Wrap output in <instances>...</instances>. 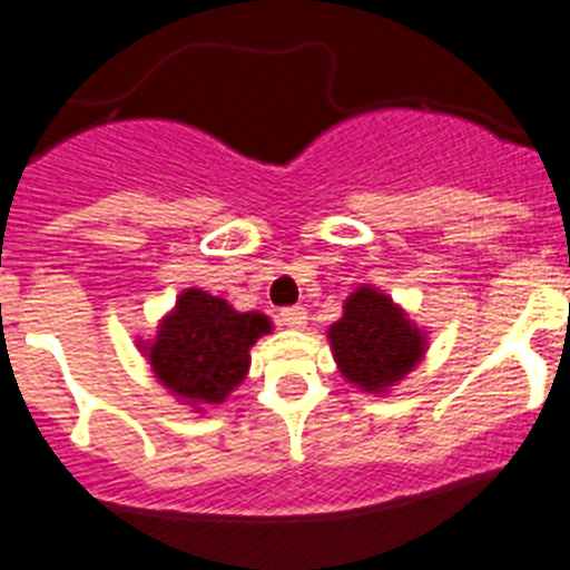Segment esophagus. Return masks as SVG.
I'll list each match as a JSON object with an SVG mask.
<instances>
[{
  "instance_id": "34e87169",
  "label": "esophagus",
  "mask_w": 570,
  "mask_h": 570,
  "mask_svg": "<svg viewBox=\"0 0 570 570\" xmlns=\"http://www.w3.org/2000/svg\"><path fill=\"white\" fill-rule=\"evenodd\" d=\"M305 320H308V311L302 308V305H291V308L279 311L282 325H288V328H294V331L305 328Z\"/></svg>"
}]
</instances>
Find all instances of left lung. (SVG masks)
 Listing matches in <instances>:
<instances>
[{"label": "left lung", "mask_w": 570, "mask_h": 570, "mask_svg": "<svg viewBox=\"0 0 570 570\" xmlns=\"http://www.w3.org/2000/svg\"><path fill=\"white\" fill-rule=\"evenodd\" d=\"M342 376L380 394L405 380L425 354V334L396 308L394 299L362 285L345 299V314L328 331Z\"/></svg>", "instance_id": "left-lung-1"}]
</instances>
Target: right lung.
<instances>
[{
  "instance_id": "obj_1",
  "label": "right lung",
  "mask_w": 570,
  "mask_h": 570,
  "mask_svg": "<svg viewBox=\"0 0 570 570\" xmlns=\"http://www.w3.org/2000/svg\"><path fill=\"white\" fill-rule=\"evenodd\" d=\"M271 334L265 314H239L225 299L199 288L179 294L163 320L154 345L145 347L156 380L174 396L216 405L245 380L250 345Z\"/></svg>"
}]
</instances>
